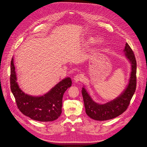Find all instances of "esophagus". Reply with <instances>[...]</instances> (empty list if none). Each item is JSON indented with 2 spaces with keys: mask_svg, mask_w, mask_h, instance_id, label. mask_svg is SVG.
<instances>
[{
  "mask_svg": "<svg viewBox=\"0 0 147 147\" xmlns=\"http://www.w3.org/2000/svg\"><path fill=\"white\" fill-rule=\"evenodd\" d=\"M83 78V75L81 74H77L76 76H75L74 80L75 82H78L79 81H82Z\"/></svg>",
  "mask_w": 147,
  "mask_h": 147,
  "instance_id": "obj_1",
  "label": "esophagus"
}]
</instances>
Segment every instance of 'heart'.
Here are the masks:
<instances>
[{
    "mask_svg": "<svg viewBox=\"0 0 147 147\" xmlns=\"http://www.w3.org/2000/svg\"><path fill=\"white\" fill-rule=\"evenodd\" d=\"M93 39H89L87 41V44H90V43H92V42H93ZM59 61H56V62H55V64L57 65V64H59Z\"/></svg>",
    "mask_w": 147,
    "mask_h": 147,
    "instance_id": "heart-1",
    "label": "heart"
}]
</instances>
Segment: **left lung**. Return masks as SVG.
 <instances>
[{
  "instance_id": "8db88e82",
  "label": "left lung",
  "mask_w": 147,
  "mask_h": 147,
  "mask_svg": "<svg viewBox=\"0 0 147 147\" xmlns=\"http://www.w3.org/2000/svg\"><path fill=\"white\" fill-rule=\"evenodd\" d=\"M123 52L131 64V69L128 85L119 96L105 104H98L91 99L86 89L82 88L86 113L93 119L106 121L113 119L122 114L129 105L136 88L137 63L134 53L127 43L125 44Z\"/></svg>"
}]
</instances>
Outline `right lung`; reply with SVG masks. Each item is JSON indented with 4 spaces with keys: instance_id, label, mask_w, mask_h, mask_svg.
Instances as JSON below:
<instances>
[{
    "instance_id": "add662e5",
    "label": "right lung",
    "mask_w": 147,
    "mask_h": 147,
    "mask_svg": "<svg viewBox=\"0 0 147 147\" xmlns=\"http://www.w3.org/2000/svg\"><path fill=\"white\" fill-rule=\"evenodd\" d=\"M10 68L11 90L21 113L32 119L41 122L57 119L61 114L63 95L67 88L72 86L71 78L64 79L45 95L34 96L25 94L20 88L17 82L13 57Z\"/></svg>"
}]
</instances>
